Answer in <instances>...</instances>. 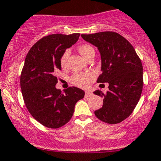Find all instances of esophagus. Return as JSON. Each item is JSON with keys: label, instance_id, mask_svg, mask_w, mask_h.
Listing matches in <instances>:
<instances>
[{"label": "esophagus", "instance_id": "34e87169", "mask_svg": "<svg viewBox=\"0 0 161 161\" xmlns=\"http://www.w3.org/2000/svg\"><path fill=\"white\" fill-rule=\"evenodd\" d=\"M86 97H92V92H90V91H86Z\"/></svg>", "mask_w": 161, "mask_h": 161}]
</instances>
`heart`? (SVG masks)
<instances>
[{"label":"heart","instance_id":"heart-1","mask_svg":"<svg viewBox=\"0 0 161 161\" xmlns=\"http://www.w3.org/2000/svg\"><path fill=\"white\" fill-rule=\"evenodd\" d=\"M78 50H79V53L86 60L90 58L91 55L95 53L93 47L88 43H84V44L80 45L78 47ZM69 54H70V51L69 50H66L60 58V65L62 69H65L67 67ZM93 79L94 76L91 72H77L75 73L71 76V82L76 86L86 89L90 86Z\"/></svg>","mask_w":161,"mask_h":161}]
</instances>
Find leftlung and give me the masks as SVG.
Instances as JSON below:
<instances>
[{
    "mask_svg": "<svg viewBox=\"0 0 161 161\" xmlns=\"http://www.w3.org/2000/svg\"><path fill=\"white\" fill-rule=\"evenodd\" d=\"M82 39L98 48L101 70L97 82H108L109 90L95 95L103 97V107L94 112L98 119L118 124L128 118L137 105L143 86L142 64L132 45L115 32L82 34Z\"/></svg>",
    "mask_w": 161,
    "mask_h": 161,
    "instance_id": "8db88e82",
    "label": "left lung"
}]
</instances>
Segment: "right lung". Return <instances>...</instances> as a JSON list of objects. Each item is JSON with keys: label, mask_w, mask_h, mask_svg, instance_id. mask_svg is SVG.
Returning a JSON list of instances; mask_svg holds the SVG:
<instances>
[{"label": "right lung", "mask_w": 161, "mask_h": 161, "mask_svg": "<svg viewBox=\"0 0 161 161\" xmlns=\"http://www.w3.org/2000/svg\"><path fill=\"white\" fill-rule=\"evenodd\" d=\"M79 33L52 34L36 42L27 53L20 76L24 103L38 122L50 129H58L72 117L75 105L85 92L75 86L64 93L57 90L56 73L61 70L60 58L76 43Z\"/></svg>", "instance_id": "add662e5"}]
</instances>
